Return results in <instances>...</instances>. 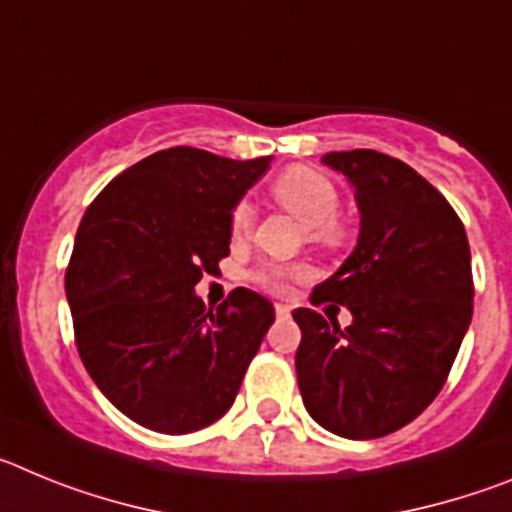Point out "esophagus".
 Returning a JSON list of instances; mask_svg holds the SVG:
<instances>
[{"label": "esophagus", "mask_w": 512, "mask_h": 512, "mask_svg": "<svg viewBox=\"0 0 512 512\" xmlns=\"http://www.w3.org/2000/svg\"><path fill=\"white\" fill-rule=\"evenodd\" d=\"M274 310H277V318H289V315H292V307L289 305H282V302H277V305H274Z\"/></svg>", "instance_id": "esophagus-1"}]
</instances>
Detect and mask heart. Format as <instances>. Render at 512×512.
Listing matches in <instances>:
<instances>
[{
  "label": "heart",
  "instance_id": "obj_1",
  "mask_svg": "<svg viewBox=\"0 0 512 512\" xmlns=\"http://www.w3.org/2000/svg\"><path fill=\"white\" fill-rule=\"evenodd\" d=\"M271 197L289 210L307 225V235L312 241L323 243V246H338L343 241V228L336 220L338 205V189L333 187L330 179L312 169H292L284 171L277 182L271 184ZM253 210L248 202H238L230 212V235L233 241H241L243 235L251 230ZM302 274V266H284V264H264L261 269L253 271V282L261 284L264 289L279 292L284 289L287 279H297Z\"/></svg>",
  "mask_w": 512,
  "mask_h": 512
}]
</instances>
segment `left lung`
Returning a JSON list of instances; mask_svg holds the SVG:
<instances>
[{"instance_id":"8db88e82","label":"left lung","mask_w":512,"mask_h":512,"mask_svg":"<svg viewBox=\"0 0 512 512\" xmlns=\"http://www.w3.org/2000/svg\"><path fill=\"white\" fill-rule=\"evenodd\" d=\"M323 164L354 187L356 248L312 289L354 315L341 330L310 307L295 366L307 413L354 441L382 438L418 418L441 392L472 323V253L441 192L379 151L325 153Z\"/></svg>"}]
</instances>
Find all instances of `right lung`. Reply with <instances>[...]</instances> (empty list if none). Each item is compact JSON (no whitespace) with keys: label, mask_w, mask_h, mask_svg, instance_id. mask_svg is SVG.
Masks as SVG:
<instances>
[{"label":"right lung","mask_w":512,"mask_h":512,"mask_svg":"<svg viewBox=\"0 0 512 512\" xmlns=\"http://www.w3.org/2000/svg\"><path fill=\"white\" fill-rule=\"evenodd\" d=\"M269 164L158 151L81 217L66 271L76 348L102 395L143 428L182 436L223 418L274 323L259 292L233 289L217 310L194 292L230 253V212Z\"/></svg>","instance_id":"1"}]
</instances>
